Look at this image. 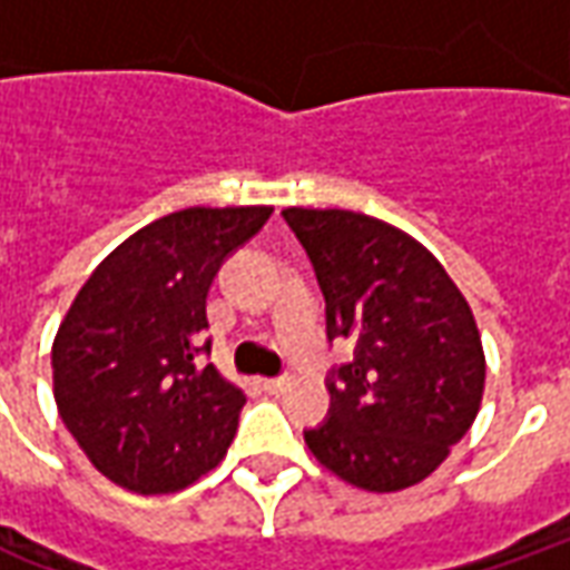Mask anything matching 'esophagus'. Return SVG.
<instances>
[{
	"label": "esophagus",
	"mask_w": 570,
	"mask_h": 570,
	"mask_svg": "<svg viewBox=\"0 0 570 570\" xmlns=\"http://www.w3.org/2000/svg\"><path fill=\"white\" fill-rule=\"evenodd\" d=\"M259 384L262 391H268V394H281L286 384H289V379H284V375H281V379H259Z\"/></svg>",
	"instance_id": "1"
}]
</instances>
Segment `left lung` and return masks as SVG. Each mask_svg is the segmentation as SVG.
<instances>
[{
	"label": "left lung",
	"mask_w": 570,
	"mask_h": 570,
	"mask_svg": "<svg viewBox=\"0 0 570 570\" xmlns=\"http://www.w3.org/2000/svg\"><path fill=\"white\" fill-rule=\"evenodd\" d=\"M326 298V338L354 357L330 370V412L305 442L366 491L428 479L464 436L485 387L473 311L415 237L354 210L286 207Z\"/></svg>",
	"instance_id": "1"
}]
</instances>
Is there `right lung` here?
I'll list each match as a JSON object with an SVG mask.
<instances>
[{"mask_svg":"<svg viewBox=\"0 0 570 570\" xmlns=\"http://www.w3.org/2000/svg\"><path fill=\"white\" fill-rule=\"evenodd\" d=\"M272 207H188L106 256L51 351L60 419L91 464L137 494H170L223 461L247 396L207 338V293Z\"/></svg>","mask_w":570,"mask_h":570,"instance_id":"right-lung-1","label":"right lung"}]
</instances>
